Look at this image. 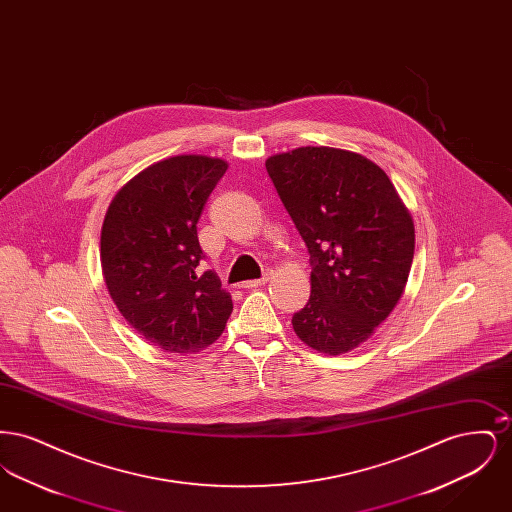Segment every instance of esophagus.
<instances>
[{
    "instance_id": "obj_1",
    "label": "esophagus",
    "mask_w": 512,
    "mask_h": 512,
    "mask_svg": "<svg viewBox=\"0 0 512 512\" xmlns=\"http://www.w3.org/2000/svg\"><path fill=\"white\" fill-rule=\"evenodd\" d=\"M268 278H270V272H265L261 278H257V280H247L244 282V288L247 290H251V288H259V286H265L268 282Z\"/></svg>"
}]
</instances>
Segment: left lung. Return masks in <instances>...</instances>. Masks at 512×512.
Segmentation results:
<instances>
[{
    "label": "left lung",
    "mask_w": 512,
    "mask_h": 512,
    "mask_svg": "<svg viewBox=\"0 0 512 512\" xmlns=\"http://www.w3.org/2000/svg\"><path fill=\"white\" fill-rule=\"evenodd\" d=\"M267 172L311 255V297L293 330L320 353H347L405 290L413 219L388 174L359 153L297 147L268 157Z\"/></svg>",
    "instance_id": "left-lung-1"
}]
</instances>
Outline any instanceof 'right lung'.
<instances>
[{
  "label": "right lung",
  "instance_id": "add662e5",
  "mask_svg": "<svg viewBox=\"0 0 512 512\" xmlns=\"http://www.w3.org/2000/svg\"><path fill=\"white\" fill-rule=\"evenodd\" d=\"M228 165L178 155L134 176L109 205L101 228L107 290L126 322L151 345L195 353L219 340L232 299L205 257L197 220Z\"/></svg>",
  "mask_w": 512,
  "mask_h": 512
}]
</instances>
